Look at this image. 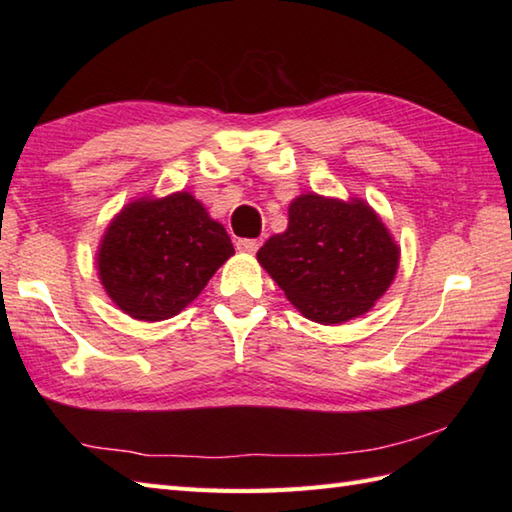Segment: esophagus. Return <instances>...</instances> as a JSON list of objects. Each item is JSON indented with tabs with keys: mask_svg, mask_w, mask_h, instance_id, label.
I'll use <instances>...</instances> for the list:
<instances>
[{
	"mask_svg": "<svg viewBox=\"0 0 512 512\" xmlns=\"http://www.w3.org/2000/svg\"><path fill=\"white\" fill-rule=\"evenodd\" d=\"M259 246H262L259 239H237V248L242 250V253H257Z\"/></svg>",
	"mask_w": 512,
	"mask_h": 512,
	"instance_id": "34e87169",
	"label": "esophagus"
}]
</instances>
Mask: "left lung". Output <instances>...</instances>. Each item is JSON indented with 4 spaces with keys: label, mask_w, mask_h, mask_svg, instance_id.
<instances>
[{
    "label": "left lung",
    "mask_w": 512,
    "mask_h": 512,
    "mask_svg": "<svg viewBox=\"0 0 512 512\" xmlns=\"http://www.w3.org/2000/svg\"><path fill=\"white\" fill-rule=\"evenodd\" d=\"M400 248L367 202L303 193L288 228L259 248L257 262L303 317L345 323L372 310L396 277Z\"/></svg>",
    "instance_id": "8db88e82"
}]
</instances>
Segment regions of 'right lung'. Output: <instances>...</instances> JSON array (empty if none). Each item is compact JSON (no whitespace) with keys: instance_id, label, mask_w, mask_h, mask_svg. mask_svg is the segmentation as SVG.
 <instances>
[{"instance_id":"1","label":"right lung","mask_w":512,"mask_h":512,"mask_svg":"<svg viewBox=\"0 0 512 512\" xmlns=\"http://www.w3.org/2000/svg\"><path fill=\"white\" fill-rule=\"evenodd\" d=\"M235 253L226 228L187 191L123 206L101 239L96 266L118 308L138 321L176 317Z\"/></svg>"}]
</instances>
